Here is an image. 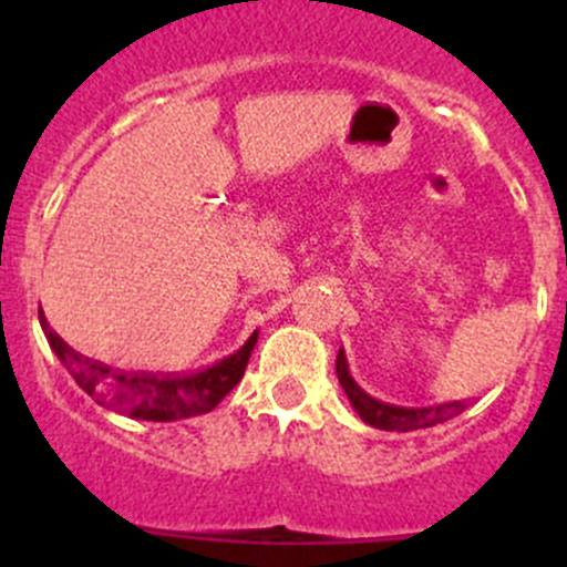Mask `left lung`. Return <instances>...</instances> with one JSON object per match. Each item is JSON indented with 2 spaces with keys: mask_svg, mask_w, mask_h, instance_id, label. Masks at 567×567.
Segmentation results:
<instances>
[{
  "mask_svg": "<svg viewBox=\"0 0 567 567\" xmlns=\"http://www.w3.org/2000/svg\"><path fill=\"white\" fill-rule=\"evenodd\" d=\"M337 379H340V386L346 390L348 400H351V405L357 409V414L362 416L368 425L379 427V431H420V427H433L436 422L450 420V416L461 414L463 411V403L405 409V405L381 403V400L370 398V394L351 379V373H348V359L342 348L340 353H337Z\"/></svg>",
  "mask_w": 567,
  "mask_h": 567,
  "instance_id": "left-lung-1",
  "label": "left lung"
}]
</instances>
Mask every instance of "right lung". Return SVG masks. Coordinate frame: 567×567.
<instances>
[{"instance_id":"obj_1","label":"right lung","mask_w":567,"mask_h":567,"mask_svg":"<svg viewBox=\"0 0 567 567\" xmlns=\"http://www.w3.org/2000/svg\"><path fill=\"white\" fill-rule=\"evenodd\" d=\"M43 334L49 340L51 351L60 357L68 373L73 375L79 386L90 394L104 409L117 411V414L131 416V420H151V422H173L188 420V416L208 414L210 409L221 403L227 392L244 379V370L251 357V348L257 342V331L221 362L210 368L197 370V373L183 375H158V373H125V370H112L104 362L84 357L73 351L60 334L49 326V320H40Z\"/></svg>"}]
</instances>
